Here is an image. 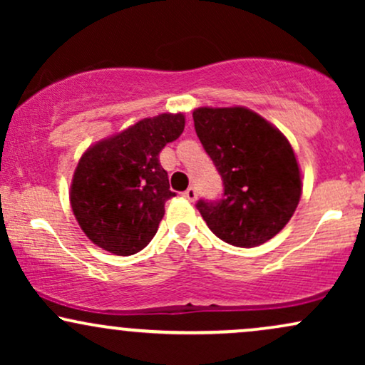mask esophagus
<instances>
[{
	"label": "esophagus",
	"mask_w": 365,
	"mask_h": 365,
	"mask_svg": "<svg viewBox=\"0 0 365 365\" xmlns=\"http://www.w3.org/2000/svg\"><path fill=\"white\" fill-rule=\"evenodd\" d=\"M183 197H185L187 200H190V202H194V200L197 199V190L195 187H188L185 192H183Z\"/></svg>",
	"instance_id": "1"
}]
</instances>
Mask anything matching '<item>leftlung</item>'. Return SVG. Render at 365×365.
Instances as JSON below:
<instances>
[{"label":"left lung","mask_w":365,"mask_h":365,"mask_svg":"<svg viewBox=\"0 0 365 365\" xmlns=\"http://www.w3.org/2000/svg\"><path fill=\"white\" fill-rule=\"evenodd\" d=\"M195 133L223 180L217 200H197L209 230L230 245H262L284 228L302 194L287 137L247 108H199Z\"/></svg>","instance_id":"8db88e82"}]
</instances>
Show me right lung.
Masks as SVG:
<instances>
[{
  "label": "right lung",
  "mask_w": 365,
  "mask_h": 365,
  "mask_svg": "<svg viewBox=\"0 0 365 365\" xmlns=\"http://www.w3.org/2000/svg\"><path fill=\"white\" fill-rule=\"evenodd\" d=\"M185 127L182 113H163L98 142L75 170L70 202L96 245L116 255L140 252L156 235L170 190L159 153Z\"/></svg>",
  "instance_id": "add662e5"
}]
</instances>
